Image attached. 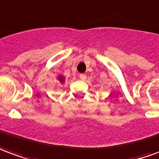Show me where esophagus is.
<instances>
[{"label": "esophagus", "mask_w": 159, "mask_h": 159, "mask_svg": "<svg viewBox=\"0 0 159 159\" xmlns=\"http://www.w3.org/2000/svg\"><path fill=\"white\" fill-rule=\"evenodd\" d=\"M80 78L82 80H85V79H86V75H85V74H80Z\"/></svg>", "instance_id": "34e87169"}]
</instances>
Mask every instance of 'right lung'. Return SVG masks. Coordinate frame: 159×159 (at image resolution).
<instances>
[{
  "label": "right lung",
  "mask_w": 159,
  "mask_h": 159,
  "mask_svg": "<svg viewBox=\"0 0 159 159\" xmlns=\"http://www.w3.org/2000/svg\"><path fill=\"white\" fill-rule=\"evenodd\" d=\"M59 80H60V81H61V82H63V78L61 77V76H60Z\"/></svg>",
  "instance_id": "obj_1"
}]
</instances>
